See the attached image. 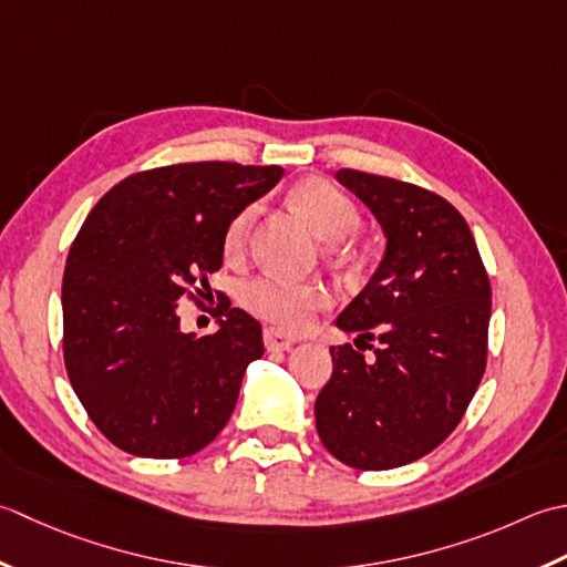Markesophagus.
Segmentation results:
<instances>
[{
    "mask_svg": "<svg viewBox=\"0 0 567 567\" xmlns=\"http://www.w3.org/2000/svg\"><path fill=\"white\" fill-rule=\"evenodd\" d=\"M264 344H267V350H291L296 344L293 334L284 332L281 328H264Z\"/></svg>",
    "mask_w": 567,
    "mask_h": 567,
    "instance_id": "obj_1",
    "label": "esophagus"
}]
</instances>
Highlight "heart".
Masks as SVG:
<instances>
[{
    "label": "heart",
    "mask_w": 567,
    "mask_h": 567,
    "mask_svg": "<svg viewBox=\"0 0 567 567\" xmlns=\"http://www.w3.org/2000/svg\"><path fill=\"white\" fill-rule=\"evenodd\" d=\"M291 203L313 225L326 241H342L360 227V207L348 193L326 178H303L291 190ZM259 205L249 203L229 219L223 235L225 257L235 259L245 251L251 227L257 223ZM239 300L249 313L269 320L284 330H300L330 306V291L318 281H298L288 276L259 274L249 279L239 291Z\"/></svg>",
    "instance_id": "b5f03b06"
}]
</instances>
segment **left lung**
Here are the masks:
<instances>
[{
  "label": "left lung",
  "instance_id": "left-lung-1",
  "mask_svg": "<svg viewBox=\"0 0 567 567\" xmlns=\"http://www.w3.org/2000/svg\"><path fill=\"white\" fill-rule=\"evenodd\" d=\"M381 225L386 249L334 326L360 332L330 348L332 377L316 429L354 470L409 465L457 429L487 364L492 288L470 227L441 195L374 173H334ZM360 339H377L372 361Z\"/></svg>",
  "mask_w": 567,
  "mask_h": 567
}]
</instances>
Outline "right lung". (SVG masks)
Listing matches in <instances>:
<instances>
[{
  "mask_svg": "<svg viewBox=\"0 0 567 567\" xmlns=\"http://www.w3.org/2000/svg\"><path fill=\"white\" fill-rule=\"evenodd\" d=\"M281 176L227 161L142 171L80 227L61 293L65 369L90 421L124 453L188 457L227 425L264 354L261 326L225 300L217 332L195 338L181 330L178 300L219 271L227 223Z\"/></svg>",
  "mask_w": 567,
  "mask_h": 567,
  "instance_id": "obj_1",
  "label": "right lung"
}]
</instances>
